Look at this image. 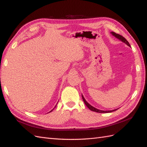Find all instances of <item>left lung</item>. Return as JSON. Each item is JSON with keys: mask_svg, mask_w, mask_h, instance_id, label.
Wrapping results in <instances>:
<instances>
[{"mask_svg": "<svg viewBox=\"0 0 147 147\" xmlns=\"http://www.w3.org/2000/svg\"><path fill=\"white\" fill-rule=\"evenodd\" d=\"M112 33V34L114 36H115L117 38H118V39H119L120 40H121V41H123V42H125V43H126L127 46H130V45H129V42L127 41L125 38L123 36H121V35H119V34H116V33H115V32H111ZM82 99H83V101H84V103L86 104V105L87 106V107L90 110H91V111H94V112H98V113H108V112H112L113 111H117V109H115V110H112V111H101V110H99V109H96V108H94V107H93V106H92L90 105H89V104L86 101V99H85V98H84V96H82Z\"/></svg>", "mask_w": 147, "mask_h": 147, "instance_id": "1", "label": "left lung"}]
</instances>
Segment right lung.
<instances>
[{"mask_svg":"<svg viewBox=\"0 0 147 147\" xmlns=\"http://www.w3.org/2000/svg\"><path fill=\"white\" fill-rule=\"evenodd\" d=\"M56 106H57V105H56ZM56 106H55V107H56ZM53 110H52V111H50V112H52V111H53Z\"/></svg>","mask_w":147,"mask_h":147,"instance_id":"obj_1","label":"right lung"}]
</instances>
